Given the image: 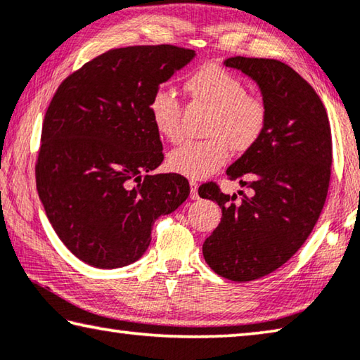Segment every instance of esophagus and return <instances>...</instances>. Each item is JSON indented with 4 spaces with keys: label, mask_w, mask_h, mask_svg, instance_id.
<instances>
[{
    "label": "esophagus",
    "mask_w": 360,
    "mask_h": 360,
    "mask_svg": "<svg viewBox=\"0 0 360 360\" xmlns=\"http://www.w3.org/2000/svg\"><path fill=\"white\" fill-rule=\"evenodd\" d=\"M191 198L192 200H198L200 198L198 197V184L193 179L191 181Z\"/></svg>",
    "instance_id": "esophagus-1"
}]
</instances>
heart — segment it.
<instances>
[{
    "instance_id": "1",
    "label": "heart",
    "mask_w": 360,
    "mask_h": 360,
    "mask_svg": "<svg viewBox=\"0 0 360 360\" xmlns=\"http://www.w3.org/2000/svg\"><path fill=\"white\" fill-rule=\"evenodd\" d=\"M186 89L193 99L207 104L208 118L203 141H189L168 155L169 168L198 179L218 171L233 150L243 152L259 139L266 127L264 101L247 93V84L233 73L216 65H205L187 78ZM152 122L163 138L178 142L182 138L181 101L174 91L160 88L149 102Z\"/></svg>"
}]
</instances>
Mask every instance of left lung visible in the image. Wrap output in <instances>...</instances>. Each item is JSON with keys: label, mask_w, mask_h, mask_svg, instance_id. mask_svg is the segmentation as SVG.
<instances>
[{"label": "left lung", "mask_w": 360, "mask_h": 360, "mask_svg": "<svg viewBox=\"0 0 360 360\" xmlns=\"http://www.w3.org/2000/svg\"><path fill=\"white\" fill-rule=\"evenodd\" d=\"M224 65L255 79L267 120L259 139L226 171L248 195L240 191L237 200L214 182L198 189L222 210L203 258L218 276L250 282L283 266L316 226L332 173V131L321 98L292 67L242 56Z\"/></svg>", "instance_id": "8db88e82"}]
</instances>
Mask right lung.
Here are the masks:
<instances>
[{
  "instance_id": "obj_1",
  "label": "right lung",
  "mask_w": 360,
  "mask_h": 360,
  "mask_svg": "<svg viewBox=\"0 0 360 360\" xmlns=\"http://www.w3.org/2000/svg\"><path fill=\"white\" fill-rule=\"evenodd\" d=\"M195 51L110 49L67 77L46 110L35 167L39 200L65 247L99 269L138 261L152 226L189 197V181L150 174L163 146L149 102Z\"/></svg>"
}]
</instances>
